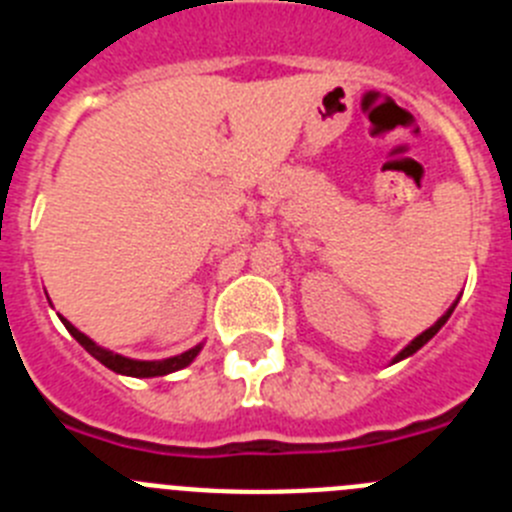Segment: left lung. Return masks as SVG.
<instances>
[{
	"label": "left lung",
	"mask_w": 512,
	"mask_h": 512,
	"mask_svg": "<svg viewBox=\"0 0 512 512\" xmlns=\"http://www.w3.org/2000/svg\"><path fill=\"white\" fill-rule=\"evenodd\" d=\"M438 325H441V323H438ZM438 325H436V328H438ZM436 328H431V330H428V333H423V336H420V338H415V341L408 346V351H405V354H415V351H418V348L423 346V343L428 341V338H431L433 333H436ZM405 354H402V356H405Z\"/></svg>",
	"instance_id": "1"
}]
</instances>
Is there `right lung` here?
I'll return each instance as SVG.
<instances>
[{"label": "right lung", "mask_w": 512, "mask_h": 512, "mask_svg": "<svg viewBox=\"0 0 512 512\" xmlns=\"http://www.w3.org/2000/svg\"><path fill=\"white\" fill-rule=\"evenodd\" d=\"M71 330H74V338L81 343V346L87 348L89 354L94 356L97 361H102L107 369H112V372L117 374H128V377H164V374H171V372H179V369H184V366H189L194 361V356L200 354V346L192 348V351H187V354L176 356V359H169V361H158V364H138V361H128V359H120V356H112L107 354V351H102L99 346H94L92 341H89L84 333H79V330L71 325Z\"/></svg>", "instance_id": "obj_1"}]
</instances>
